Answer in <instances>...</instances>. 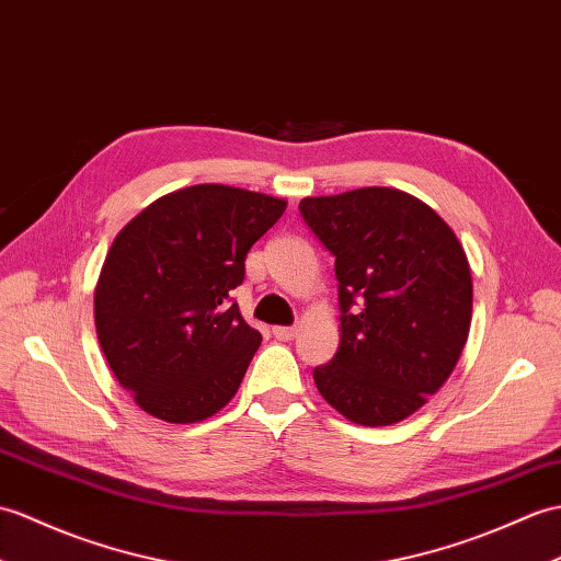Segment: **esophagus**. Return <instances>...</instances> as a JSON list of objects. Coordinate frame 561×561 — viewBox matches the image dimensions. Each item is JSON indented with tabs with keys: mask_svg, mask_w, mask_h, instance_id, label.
Wrapping results in <instances>:
<instances>
[{
	"mask_svg": "<svg viewBox=\"0 0 561 561\" xmlns=\"http://www.w3.org/2000/svg\"><path fill=\"white\" fill-rule=\"evenodd\" d=\"M272 334H275L279 342H291L298 334V330L296 328H272Z\"/></svg>",
	"mask_w": 561,
	"mask_h": 561,
	"instance_id": "obj_1",
	"label": "esophagus"
}]
</instances>
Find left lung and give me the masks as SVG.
Segmentation results:
<instances>
[{
	"label": "left lung",
	"mask_w": 561,
	"mask_h": 561,
	"mask_svg": "<svg viewBox=\"0 0 561 561\" xmlns=\"http://www.w3.org/2000/svg\"><path fill=\"white\" fill-rule=\"evenodd\" d=\"M334 255L342 342L312 370L318 392L358 425H392L447 382L471 330L473 282L457 233L413 195L368 186L304 198Z\"/></svg>",
	"instance_id": "obj_1"
}]
</instances>
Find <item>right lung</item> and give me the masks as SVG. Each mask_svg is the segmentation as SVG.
<instances>
[{
    "label": "right lung",
    "mask_w": 561,
    "mask_h": 561,
    "mask_svg": "<svg viewBox=\"0 0 561 561\" xmlns=\"http://www.w3.org/2000/svg\"><path fill=\"white\" fill-rule=\"evenodd\" d=\"M284 210L265 193L201 184L162 195L116 233L95 286V330L142 411L198 423L237 394L263 336L231 289Z\"/></svg>",
    "instance_id": "right-lung-1"
}]
</instances>
